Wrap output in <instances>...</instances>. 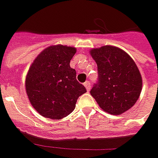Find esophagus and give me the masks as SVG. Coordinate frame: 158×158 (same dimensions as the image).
<instances>
[{
    "label": "esophagus",
    "instance_id": "34e87169",
    "mask_svg": "<svg viewBox=\"0 0 158 158\" xmlns=\"http://www.w3.org/2000/svg\"><path fill=\"white\" fill-rule=\"evenodd\" d=\"M84 86H85L86 89L89 91V90L90 89V82H88V81H87V82H84Z\"/></svg>",
    "mask_w": 158,
    "mask_h": 158
}]
</instances>
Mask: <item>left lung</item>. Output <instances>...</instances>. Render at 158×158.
<instances>
[{
  "label": "left lung",
  "instance_id": "8db88e82",
  "mask_svg": "<svg viewBox=\"0 0 158 158\" xmlns=\"http://www.w3.org/2000/svg\"><path fill=\"white\" fill-rule=\"evenodd\" d=\"M89 52L98 71V82L91 89V96L110 114L119 115L128 111L143 89V79L135 62L117 46H101Z\"/></svg>",
  "mask_w": 158,
  "mask_h": 158
}]
</instances>
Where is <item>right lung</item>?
Wrapping results in <instances>:
<instances>
[{"mask_svg": "<svg viewBox=\"0 0 158 158\" xmlns=\"http://www.w3.org/2000/svg\"><path fill=\"white\" fill-rule=\"evenodd\" d=\"M76 52L73 46H48L28 70L26 94L34 109L45 118H65L76 108L77 98L86 92L85 87L76 80V70L70 68Z\"/></svg>", "mask_w": 158, "mask_h": 158, "instance_id": "1", "label": "right lung"}]
</instances>
